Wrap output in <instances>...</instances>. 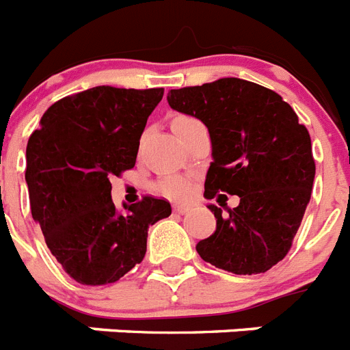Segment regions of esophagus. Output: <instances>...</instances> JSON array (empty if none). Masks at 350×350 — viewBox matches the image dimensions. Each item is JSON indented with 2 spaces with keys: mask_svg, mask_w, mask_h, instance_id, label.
Listing matches in <instances>:
<instances>
[{
  "mask_svg": "<svg viewBox=\"0 0 350 350\" xmlns=\"http://www.w3.org/2000/svg\"><path fill=\"white\" fill-rule=\"evenodd\" d=\"M189 206H186V204H175V206H173V211H175V213H180V215H184V213H188L189 211Z\"/></svg>",
  "mask_w": 350,
  "mask_h": 350,
  "instance_id": "34e87169",
  "label": "esophagus"
}]
</instances>
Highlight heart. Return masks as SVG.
<instances>
[{
	"instance_id": "obj_1",
	"label": "heart",
	"mask_w": 350,
	"mask_h": 350,
	"mask_svg": "<svg viewBox=\"0 0 350 350\" xmlns=\"http://www.w3.org/2000/svg\"><path fill=\"white\" fill-rule=\"evenodd\" d=\"M157 191L164 197L170 198H184L188 197L189 191H191V184L186 177H180V175H172V177H166L157 183Z\"/></svg>"
}]
</instances>
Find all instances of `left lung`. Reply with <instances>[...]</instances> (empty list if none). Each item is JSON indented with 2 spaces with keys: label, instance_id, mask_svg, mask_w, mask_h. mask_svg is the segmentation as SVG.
<instances>
[{
  "label": "left lung",
  "instance_id": "left-lung-1",
  "mask_svg": "<svg viewBox=\"0 0 350 350\" xmlns=\"http://www.w3.org/2000/svg\"><path fill=\"white\" fill-rule=\"evenodd\" d=\"M167 103L209 131L213 162L204 197H240L228 213L209 204L217 229L197 253L234 275L265 273L289 253L311 200L317 166L309 131L276 92L239 77L170 90Z\"/></svg>",
  "mask_w": 350,
  "mask_h": 350
}]
</instances>
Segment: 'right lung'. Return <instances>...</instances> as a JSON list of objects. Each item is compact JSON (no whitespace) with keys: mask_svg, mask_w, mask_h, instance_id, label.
I'll use <instances>...</instances> for the list:
<instances>
[{"mask_svg":"<svg viewBox=\"0 0 350 350\" xmlns=\"http://www.w3.org/2000/svg\"><path fill=\"white\" fill-rule=\"evenodd\" d=\"M164 88L96 86L44 111L27 144L32 219L63 269L85 286L113 284L146 254L148 228L172 215L144 197L117 211L111 177L135 166L139 141Z\"/></svg>","mask_w":350,"mask_h":350,"instance_id":"1","label":"right lung"}]
</instances>
